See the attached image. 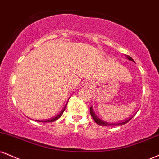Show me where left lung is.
Here are the masks:
<instances>
[{"label": "left lung", "instance_id": "8db88e82", "mask_svg": "<svg viewBox=\"0 0 159 159\" xmlns=\"http://www.w3.org/2000/svg\"><path fill=\"white\" fill-rule=\"evenodd\" d=\"M126 56H127V58L129 59V60H130L132 61H133L134 62V60H133V58H131L130 56H129V55H126ZM89 112H90V114H91V116L93 117V120L95 121V123H97L98 124H99L100 126H116V125H123V124H125L126 123H127L128 121H129V120H131V118H133L132 117L131 118H129V119L126 120V121H124L123 122H121V123H117V124H110V123H107V122H105L104 121H102V120H101L100 118H98V116H96L94 113V111H93V107H90V109H89Z\"/></svg>", "mask_w": 159, "mask_h": 159}]
</instances>
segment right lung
<instances>
[{
  "mask_svg": "<svg viewBox=\"0 0 159 159\" xmlns=\"http://www.w3.org/2000/svg\"><path fill=\"white\" fill-rule=\"evenodd\" d=\"M66 104L65 105V107H64V108L63 109V110L61 111V112H60V113H59L58 116H56V117H55V118H52V119H49V120H47V121H40V122H52V121H56V120H58L59 118L61 117V116H62L63 115V112H64V111L65 110V108H66ZM36 121H37V120H36Z\"/></svg>",
  "mask_w": 159,
  "mask_h": 159,
  "instance_id": "1",
  "label": "right lung"
}]
</instances>
